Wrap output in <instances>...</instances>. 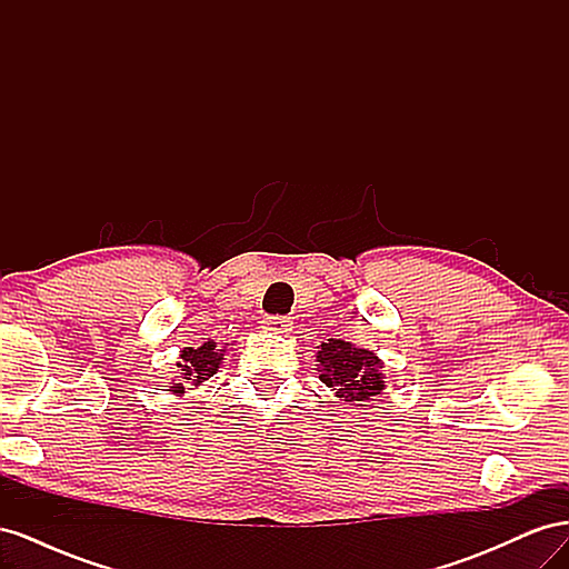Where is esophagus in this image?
Wrapping results in <instances>:
<instances>
[{
  "mask_svg": "<svg viewBox=\"0 0 569 569\" xmlns=\"http://www.w3.org/2000/svg\"><path fill=\"white\" fill-rule=\"evenodd\" d=\"M263 330L274 332V335H289L291 320L287 316H268V318H263Z\"/></svg>",
  "mask_w": 569,
  "mask_h": 569,
  "instance_id": "34e87169",
  "label": "esophagus"
}]
</instances>
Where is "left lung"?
<instances>
[{"mask_svg": "<svg viewBox=\"0 0 569 569\" xmlns=\"http://www.w3.org/2000/svg\"><path fill=\"white\" fill-rule=\"evenodd\" d=\"M318 349L320 382L330 387L341 401L363 406L372 401V396L382 393V363L372 351L341 339H327Z\"/></svg>", "mask_w": 569, "mask_h": 569, "instance_id": "left-lung-1", "label": "left lung"}]
</instances>
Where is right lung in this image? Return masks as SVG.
<instances>
[{"mask_svg":"<svg viewBox=\"0 0 569 569\" xmlns=\"http://www.w3.org/2000/svg\"><path fill=\"white\" fill-rule=\"evenodd\" d=\"M180 358H182V360L178 363V368L182 370V372H180L182 380L192 382V385L197 387V385L206 382V380H209V377L216 375V370H218V366H220V360H222V353H218L216 341H206V343H201L199 349L187 347V349L180 353ZM170 391L184 393V387H182V382H180V385H176Z\"/></svg>","mask_w":569,"mask_h":569,"instance_id":"add662e5","label":"right lung"}]
</instances>
